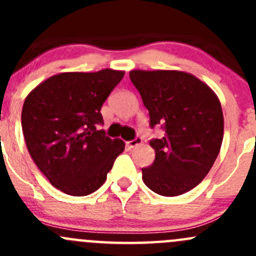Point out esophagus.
I'll return each mask as SVG.
<instances>
[{"label":"esophagus","mask_w":256,"mask_h":256,"mask_svg":"<svg viewBox=\"0 0 256 256\" xmlns=\"http://www.w3.org/2000/svg\"><path fill=\"white\" fill-rule=\"evenodd\" d=\"M142 144V138H134L132 141H128V142H126V144H128L130 148L138 146V144Z\"/></svg>","instance_id":"1"}]
</instances>
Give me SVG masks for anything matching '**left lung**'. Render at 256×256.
<instances>
[{
  "instance_id": "8db88e82",
  "label": "left lung",
  "mask_w": 256,
  "mask_h": 256,
  "mask_svg": "<svg viewBox=\"0 0 256 256\" xmlns=\"http://www.w3.org/2000/svg\"><path fill=\"white\" fill-rule=\"evenodd\" d=\"M150 114V126L164 136L150 141L154 162L142 168L144 184L166 197L183 194L202 182L213 166L224 134L222 105L202 80L180 70L130 72Z\"/></svg>"
}]
</instances>
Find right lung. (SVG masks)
Returning a JSON list of instances; mask_svg holds the SVG:
<instances>
[{
  "instance_id": "obj_1",
  "label": "right lung",
  "mask_w": 256,
  "mask_h": 256,
  "mask_svg": "<svg viewBox=\"0 0 256 256\" xmlns=\"http://www.w3.org/2000/svg\"><path fill=\"white\" fill-rule=\"evenodd\" d=\"M125 72H68L34 88L22 108V130L30 157L52 186L69 196H88L106 180L125 150L105 136L100 110Z\"/></svg>"
}]
</instances>
